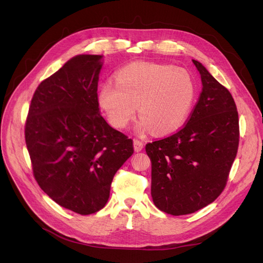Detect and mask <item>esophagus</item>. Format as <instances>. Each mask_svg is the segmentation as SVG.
Segmentation results:
<instances>
[{"label":"esophagus","instance_id":"obj_1","mask_svg":"<svg viewBox=\"0 0 263 263\" xmlns=\"http://www.w3.org/2000/svg\"><path fill=\"white\" fill-rule=\"evenodd\" d=\"M133 146H134V150L136 151V153H140V151L144 148V144L139 140H134Z\"/></svg>","mask_w":263,"mask_h":263}]
</instances>
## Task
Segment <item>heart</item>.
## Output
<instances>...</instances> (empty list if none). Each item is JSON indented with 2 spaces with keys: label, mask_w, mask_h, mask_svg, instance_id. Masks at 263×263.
<instances>
[{
  "label": "heart",
  "mask_w": 263,
  "mask_h": 263,
  "mask_svg": "<svg viewBox=\"0 0 263 263\" xmlns=\"http://www.w3.org/2000/svg\"><path fill=\"white\" fill-rule=\"evenodd\" d=\"M196 88L183 69L155 63H134L122 68L116 82L105 81L98 101L108 121L124 128L134 117L137 105L142 116L136 131L150 129L156 134H168L180 128L189 117Z\"/></svg>",
  "instance_id": "heart-1"
}]
</instances>
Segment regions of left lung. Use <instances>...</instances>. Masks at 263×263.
Listing matches in <instances>:
<instances>
[{
  "label": "left lung",
  "mask_w": 263,
  "mask_h": 263,
  "mask_svg": "<svg viewBox=\"0 0 263 263\" xmlns=\"http://www.w3.org/2000/svg\"><path fill=\"white\" fill-rule=\"evenodd\" d=\"M202 90L185 126L146 145L151 196L172 215L194 213L223 192L239 146V116L227 88L198 61Z\"/></svg>",
  "instance_id": "obj_1"
}]
</instances>
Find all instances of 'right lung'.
Masks as SVG:
<instances>
[{
    "label": "right lung",
    "instance_id": "1",
    "mask_svg": "<svg viewBox=\"0 0 263 263\" xmlns=\"http://www.w3.org/2000/svg\"><path fill=\"white\" fill-rule=\"evenodd\" d=\"M102 55L80 54L37 87L25 143L39 186L55 202L87 215L101 210L133 142L100 115Z\"/></svg>",
    "mask_w": 263,
    "mask_h": 263
}]
</instances>
